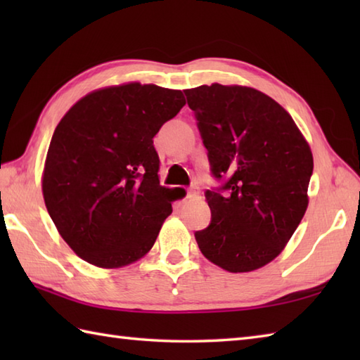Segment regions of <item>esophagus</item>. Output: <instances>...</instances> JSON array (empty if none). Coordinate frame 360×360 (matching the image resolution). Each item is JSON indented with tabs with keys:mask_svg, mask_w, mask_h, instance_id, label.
<instances>
[{
	"mask_svg": "<svg viewBox=\"0 0 360 360\" xmlns=\"http://www.w3.org/2000/svg\"><path fill=\"white\" fill-rule=\"evenodd\" d=\"M196 196H200V188H198L196 186L195 187H190L188 192H187L188 200H192V198H196Z\"/></svg>",
	"mask_w": 360,
	"mask_h": 360,
	"instance_id": "1",
	"label": "esophagus"
}]
</instances>
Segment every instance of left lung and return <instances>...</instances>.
Here are the masks:
<instances>
[{"label": "left lung", "instance_id": "left-lung-1", "mask_svg": "<svg viewBox=\"0 0 360 360\" xmlns=\"http://www.w3.org/2000/svg\"><path fill=\"white\" fill-rule=\"evenodd\" d=\"M227 195L205 192L207 229L195 233L202 255L227 272H250L286 248L308 209L314 159L290 114L262 91L241 85L184 89Z\"/></svg>", "mask_w": 360, "mask_h": 360}]
</instances>
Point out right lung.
<instances>
[{
	"label": "right lung",
	"instance_id": "obj_1",
	"mask_svg": "<svg viewBox=\"0 0 360 360\" xmlns=\"http://www.w3.org/2000/svg\"><path fill=\"white\" fill-rule=\"evenodd\" d=\"M184 105L181 89L129 82L91 91L58 122L43 198L60 236L89 264L117 269L155 244L174 188L159 184L153 137Z\"/></svg>",
	"mask_w": 360,
	"mask_h": 360
}]
</instances>
